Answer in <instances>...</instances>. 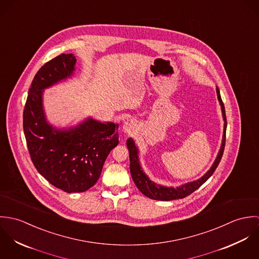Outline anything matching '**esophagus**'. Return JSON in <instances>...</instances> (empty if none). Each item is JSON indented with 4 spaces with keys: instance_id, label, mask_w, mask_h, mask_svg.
<instances>
[{
    "instance_id": "obj_1",
    "label": "esophagus",
    "mask_w": 259,
    "mask_h": 259,
    "mask_svg": "<svg viewBox=\"0 0 259 259\" xmlns=\"http://www.w3.org/2000/svg\"><path fill=\"white\" fill-rule=\"evenodd\" d=\"M137 128V122L133 119H127L126 121H124L122 130L125 134H131L133 132H135Z\"/></svg>"
}]
</instances>
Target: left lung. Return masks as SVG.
Returning <instances> with one entry per match:
<instances>
[{
	"label": "left lung",
	"mask_w": 259,
	"mask_h": 259,
	"mask_svg": "<svg viewBox=\"0 0 259 259\" xmlns=\"http://www.w3.org/2000/svg\"><path fill=\"white\" fill-rule=\"evenodd\" d=\"M217 94H218V99L220 102V105L222 107V117H223V135H222V146L220 148V151L217 155V158L214 162L212 163L211 167L198 180L186 183L185 185H180L177 187L172 186H164V185H157L156 183L152 182L146 172L144 171L141 162H140V157H139V148L137 147L135 141L130 138L126 141V147L130 152V168H131V175L133 178V181L137 185V187L141 190L143 194L148 196L151 199L155 200H163V201H169L174 199H180L184 198L185 196L189 195L192 193L194 190H196L198 187H200L203 185L214 172L217 169L219 163L221 162L223 150H224V146H225V133H226V116H225V110L224 106L222 101L221 93L219 88H217Z\"/></svg>",
	"instance_id": "obj_1"
}]
</instances>
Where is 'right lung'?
Returning a JSON list of instances; mask_svg holds the SVG:
<instances>
[{
    "mask_svg": "<svg viewBox=\"0 0 259 259\" xmlns=\"http://www.w3.org/2000/svg\"><path fill=\"white\" fill-rule=\"evenodd\" d=\"M75 57L62 54L35 75L26 102L23 126L37 171L51 185L68 192H83L96 185L104 163L118 144V124L91 116L74 126L57 128L46 117L44 91L74 75Z\"/></svg>",
    "mask_w": 259,
    "mask_h": 259,
    "instance_id": "obj_1",
    "label": "right lung"
}]
</instances>
